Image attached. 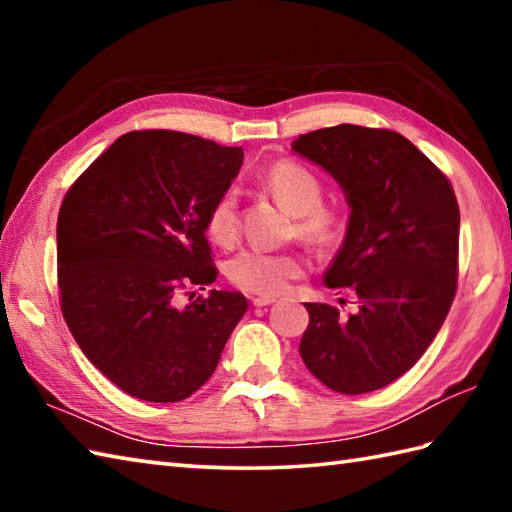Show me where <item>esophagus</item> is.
I'll list each match as a JSON object with an SVG mask.
<instances>
[{
	"mask_svg": "<svg viewBox=\"0 0 512 512\" xmlns=\"http://www.w3.org/2000/svg\"><path fill=\"white\" fill-rule=\"evenodd\" d=\"M270 303H275V297H255L253 299V306L255 308H266Z\"/></svg>",
	"mask_w": 512,
	"mask_h": 512,
	"instance_id": "1",
	"label": "esophagus"
}]
</instances>
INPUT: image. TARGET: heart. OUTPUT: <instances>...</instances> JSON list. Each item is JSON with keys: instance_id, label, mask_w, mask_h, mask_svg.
I'll list each match as a JSON object with an SVG mask.
<instances>
[{"instance_id": "1", "label": "heart", "mask_w": 512, "mask_h": 512, "mask_svg": "<svg viewBox=\"0 0 512 512\" xmlns=\"http://www.w3.org/2000/svg\"><path fill=\"white\" fill-rule=\"evenodd\" d=\"M266 184L286 209L299 217V235L321 248L341 242L345 231L343 215L323 206V184L299 162L279 160L266 173ZM237 191L217 195L206 215V231L217 244H233L237 237ZM303 273V259L295 253H270L264 248H244L228 259L226 277L239 290L253 295H277L292 279Z\"/></svg>"}]
</instances>
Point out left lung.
<instances>
[{
	"instance_id": "8db88e82",
	"label": "left lung",
	"mask_w": 512,
	"mask_h": 512,
	"mask_svg": "<svg viewBox=\"0 0 512 512\" xmlns=\"http://www.w3.org/2000/svg\"><path fill=\"white\" fill-rule=\"evenodd\" d=\"M292 151L345 193L350 220L323 284L358 299L347 317L306 303L299 354L325 387L367 394L409 372L447 319L458 286V200L447 176L389 129L325 127L299 136Z\"/></svg>"
}]
</instances>
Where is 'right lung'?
<instances>
[{"label":"right lung","instance_id":"1","mask_svg":"<svg viewBox=\"0 0 512 512\" xmlns=\"http://www.w3.org/2000/svg\"><path fill=\"white\" fill-rule=\"evenodd\" d=\"M242 162V147L167 129L129 132L65 193L63 319L90 363L129 396L189 398L248 310L242 292L228 290L178 303L180 288L204 290L217 277L206 215Z\"/></svg>","mask_w":512,"mask_h":512}]
</instances>
